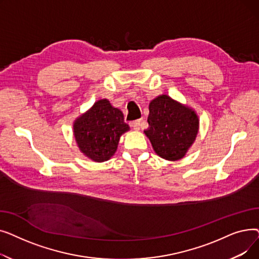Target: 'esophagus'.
<instances>
[{
  "label": "esophagus",
  "instance_id": "esophagus-1",
  "mask_svg": "<svg viewBox=\"0 0 259 259\" xmlns=\"http://www.w3.org/2000/svg\"><path fill=\"white\" fill-rule=\"evenodd\" d=\"M141 124H142V120L141 119H137V120H134V121L131 122V126L133 127L134 130L138 131V130L141 129Z\"/></svg>",
  "mask_w": 259,
  "mask_h": 259
}]
</instances>
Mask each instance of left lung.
Masks as SVG:
<instances>
[{"mask_svg": "<svg viewBox=\"0 0 259 259\" xmlns=\"http://www.w3.org/2000/svg\"><path fill=\"white\" fill-rule=\"evenodd\" d=\"M149 127L144 132L161 158L178 160L185 156L198 132V117L187 106L159 95L149 105Z\"/></svg>", "mask_w": 259, "mask_h": 259, "instance_id": "8db88e82", "label": "left lung"}]
</instances>
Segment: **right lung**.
Segmentation results:
<instances>
[{"mask_svg": "<svg viewBox=\"0 0 259 259\" xmlns=\"http://www.w3.org/2000/svg\"><path fill=\"white\" fill-rule=\"evenodd\" d=\"M79 150L94 161H105L116 151L120 135L129 130L124 114L108 100L98 101L74 122Z\"/></svg>", "mask_w": 259, "mask_h": 259, "instance_id": "obj_1", "label": "right lung"}]
</instances>
